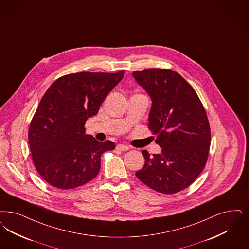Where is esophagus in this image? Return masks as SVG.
<instances>
[{
  "mask_svg": "<svg viewBox=\"0 0 249 249\" xmlns=\"http://www.w3.org/2000/svg\"><path fill=\"white\" fill-rule=\"evenodd\" d=\"M117 149L122 151V152H125V151H128L129 148V146L125 145V144H118L117 145Z\"/></svg>",
  "mask_w": 249,
  "mask_h": 249,
  "instance_id": "34e87169",
  "label": "esophagus"
}]
</instances>
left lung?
<instances>
[{
  "label": "left lung",
  "mask_w": 249,
  "mask_h": 249,
  "mask_svg": "<svg viewBox=\"0 0 249 249\" xmlns=\"http://www.w3.org/2000/svg\"><path fill=\"white\" fill-rule=\"evenodd\" d=\"M132 75L153 100L148 126L162 147L160 155L142 152L145 163L136 177L157 192H179L197 179L208 160L211 129L204 107L193 87L170 69Z\"/></svg>",
  "instance_id": "left-lung-1"
}]
</instances>
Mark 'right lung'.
Here are the masks:
<instances>
[{
	"mask_svg": "<svg viewBox=\"0 0 249 249\" xmlns=\"http://www.w3.org/2000/svg\"><path fill=\"white\" fill-rule=\"evenodd\" d=\"M125 71L116 73L82 71L58 78L48 88L28 129V143L35 167L51 186L71 189L94 179L101 155L115 149L86 135L88 118L120 83Z\"/></svg>",
	"mask_w": 249,
	"mask_h": 249,
	"instance_id": "obj_1",
	"label": "right lung"
}]
</instances>
